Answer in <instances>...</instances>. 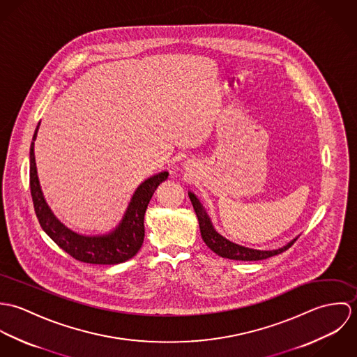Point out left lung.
Returning a JSON list of instances; mask_svg holds the SVG:
<instances>
[{
	"label": "left lung",
	"mask_w": 357,
	"mask_h": 357,
	"mask_svg": "<svg viewBox=\"0 0 357 357\" xmlns=\"http://www.w3.org/2000/svg\"><path fill=\"white\" fill-rule=\"evenodd\" d=\"M190 199H191L194 210L197 213V217H198V221H199V228H201V235H202V239H204L206 246L220 257L229 258V259H236V261H259V259H265V258H269V257H273V255H280V253L286 252L297 241V239H294L293 242H290L284 248L278 249V250H269V252L253 250V249L238 246V245L227 241L225 238H222L221 235H218L214 231V228L210 222V218L204 213V207L201 206L199 201L197 199V197L194 194H190Z\"/></svg>",
	"instance_id": "1"
}]
</instances>
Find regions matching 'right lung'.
<instances>
[{
  "label": "right lung",
  "instance_id": "obj_1",
  "mask_svg": "<svg viewBox=\"0 0 357 357\" xmlns=\"http://www.w3.org/2000/svg\"><path fill=\"white\" fill-rule=\"evenodd\" d=\"M37 130L38 126L30 146V191L34 210L43 229L59 248L82 262L112 265L136 255L144 241V214L147 206L153 198V192L159 184L167 178L169 173L162 172L150 177L136 190L121 225L114 232L104 236H82L66 228L52 214L51 208L43 197L34 158V140Z\"/></svg>",
  "mask_w": 357,
  "mask_h": 357
}]
</instances>
